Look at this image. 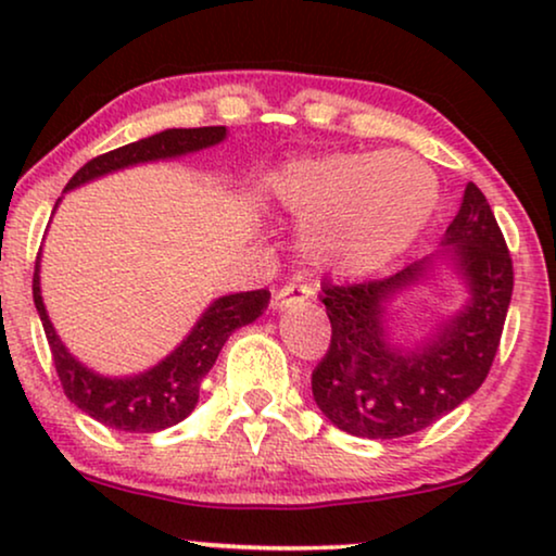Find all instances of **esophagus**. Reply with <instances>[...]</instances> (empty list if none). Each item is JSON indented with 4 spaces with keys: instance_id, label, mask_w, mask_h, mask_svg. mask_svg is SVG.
<instances>
[{
    "instance_id": "1",
    "label": "esophagus",
    "mask_w": 556,
    "mask_h": 556,
    "mask_svg": "<svg viewBox=\"0 0 556 556\" xmlns=\"http://www.w3.org/2000/svg\"><path fill=\"white\" fill-rule=\"evenodd\" d=\"M311 295V288L303 286L301 280H291V283L280 286L276 295H273V306L276 308H288L295 306V303H303Z\"/></svg>"
}]
</instances>
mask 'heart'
Returning a JSON list of instances; mask_svg holds the SVG:
<instances>
[{
    "label": "heart",
    "instance_id": "b5f03b06",
    "mask_svg": "<svg viewBox=\"0 0 556 556\" xmlns=\"http://www.w3.org/2000/svg\"><path fill=\"white\" fill-rule=\"evenodd\" d=\"M273 202L303 225V250L344 276L375 273L400 257L428 225L438 179L407 151L326 154L273 172Z\"/></svg>",
    "mask_w": 556,
    "mask_h": 556
}]
</instances>
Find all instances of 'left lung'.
<instances>
[{
	"label": "left lung",
	"mask_w": 556,
	"mask_h": 556,
	"mask_svg": "<svg viewBox=\"0 0 556 556\" xmlns=\"http://www.w3.org/2000/svg\"><path fill=\"white\" fill-rule=\"evenodd\" d=\"M443 245L468 280L470 301L417 352L384 339V303L428 273L415 261L387 278L321 286L331 344L311 375L316 405L339 430L390 440L420 432L489 377L514 291V263L481 189L468 181Z\"/></svg>",
	"instance_id": "obj_1"
}]
</instances>
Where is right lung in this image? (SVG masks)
<instances>
[{
	"mask_svg": "<svg viewBox=\"0 0 556 556\" xmlns=\"http://www.w3.org/2000/svg\"><path fill=\"white\" fill-rule=\"evenodd\" d=\"M223 139L225 126L166 128V131L149 136V139L126 143V147L90 159L88 164H83L73 174L65 189L86 185V181L101 177V174L124 169V166L131 164L200 151ZM37 273H40V253H37L35 261L33 295L63 392L75 407L93 417V420L124 432H156L185 420L194 409L197 400H200L202 379L212 369V364H215L227 337L235 329H240V326L255 321L263 314V308H268L270 301V293L265 288L223 295V299H217L204 311V316L197 321L192 333L162 364H156L154 369L143 371L139 377L109 379L98 377L83 367L60 344L58 333L52 329L48 314H45L40 276Z\"/></svg>",
	"mask_w": 556,
	"mask_h": 556,
	"instance_id": "1",
	"label": "right lung"
}]
</instances>
